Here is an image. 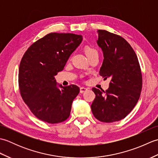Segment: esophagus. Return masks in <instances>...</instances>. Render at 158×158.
<instances>
[{"mask_svg": "<svg viewBox=\"0 0 158 158\" xmlns=\"http://www.w3.org/2000/svg\"><path fill=\"white\" fill-rule=\"evenodd\" d=\"M87 90H88V88H84V87H81V88H80V92L81 93L85 92L87 91Z\"/></svg>", "mask_w": 158, "mask_h": 158, "instance_id": "obj_1", "label": "esophagus"}]
</instances>
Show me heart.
Masks as SVG:
<instances>
[{"label": "heart", "instance_id": "obj_1", "mask_svg": "<svg viewBox=\"0 0 158 158\" xmlns=\"http://www.w3.org/2000/svg\"><path fill=\"white\" fill-rule=\"evenodd\" d=\"M84 51H85L86 56H88V58L91 56H92L93 54L98 53V51H97V49L92 46H86L84 49Z\"/></svg>", "mask_w": 158, "mask_h": 158}]
</instances>
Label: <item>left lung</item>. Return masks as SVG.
Returning a JSON list of instances; mask_svg holds the SVG:
<instances>
[{"instance_id":"1","label":"left lung","mask_w":158,"mask_h":158,"mask_svg":"<svg viewBox=\"0 0 158 158\" xmlns=\"http://www.w3.org/2000/svg\"><path fill=\"white\" fill-rule=\"evenodd\" d=\"M98 32L97 43L104 55L100 75L111 79L105 92L92 88L96 98L91 109L97 119L111 123L125 118L136 106L142 89V73L135 52L125 39L105 30Z\"/></svg>"}]
</instances>
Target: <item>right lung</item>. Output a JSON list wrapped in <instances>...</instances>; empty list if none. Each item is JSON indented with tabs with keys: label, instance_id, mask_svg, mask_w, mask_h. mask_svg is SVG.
I'll return each mask as SVG.
<instances>
[{
	"label": "right lung",
	"instance_id": "1",
	"mask_svg": "<svg viewBox=\"0 0 158 158\" xmlns=\"http://www.w3.org/2000/svg\"><path fill=\"white\" fill-rule=\"evenodd\" d=\"M82 36L52 32L29 47L19 64V89L22 98L40 120L58 123L69 118L73 100L79 93L75 85L58 88L55 79Z\"/></svg>",
	"mask_w": 158,
	"mask_h": 158
}]
</instances>
